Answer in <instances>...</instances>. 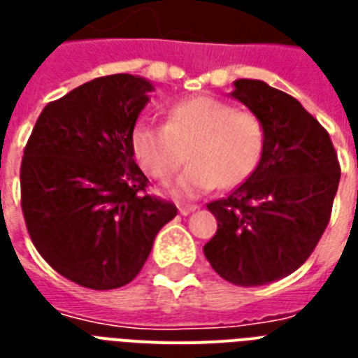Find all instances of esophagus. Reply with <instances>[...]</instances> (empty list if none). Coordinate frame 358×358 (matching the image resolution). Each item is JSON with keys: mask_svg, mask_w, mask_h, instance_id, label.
Returning <instances> with one entry per match:
<instances>
[{"mask_svg": "<svg viewBox=\"0 0 358 358\" xmlns=\"http://www.w3.org/2000/svg\"><path fill=\"white\" fill-rule=\"evenodd\" d=\"M196 206H180L178 208V212L182 213V215H189L191 212H195Z\"/></svg>", "mask_w": 358, "mask_h": 358, "instance_id": "esophagus-1", "label": "esophagus"}]
</instances>
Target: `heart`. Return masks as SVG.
Masks as SVG:
<instances>
[{
	"instance_id": "1",
	"label": "heart",
	"mask_w": 358,
	"mask_h": 358,
	"mask_svg": "<svg viewBox=\"0 0 358 358\" xmlns=\"http://www.w3.org/2000/svg\"><path fill=\"white\" fill-rule=\"evenodd\" d=\"M189 146L191 165L180 174L173 193L193 199L215 185L234 187L255 173L264 150V126L249 111H234L213 96H193L174 103L167 126L143 122L131 135L135 159L154 178L167 182L184 162Z\"/></svg>"
}]
</instances>
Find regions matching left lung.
Instances as JSON below:
<instances>
[{"mask_svg": "<svg viewBox=\"0 0 358 358\" xmlns=\"http://www.w3.org/2000/svg\"><path fill=\"white\" fill-rule=\"evenodd\" d=\"M230 96L264 126L255 173L208 210L217 232L204 256L236 286L288 277L306 262L325 232L340 182L331 137L294 96L260 80H236Z\"/></svg>", "mask_w": 358, "mask_h": 358, "instance_id": "obj_1", "label": "left lung"}]
</instances>
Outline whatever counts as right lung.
<instances>
[{"instance_id":"add662e5","label":"right lung","mask_w":358,"mask_h":358,"mask_svg":"<svg viewBox=\"0 0 358 358\" xmlns=\"http://www.w3.org/2000/svg\"><path fill=\"white\" fill-rule=\"evenodd\" d=\"M150 81L113 74L87 81L42 109L20 169L22 212L50 266L91 289L131 282L156 234L176 215L146 193L131 135Z\"/></svg>"}]
</instances>
